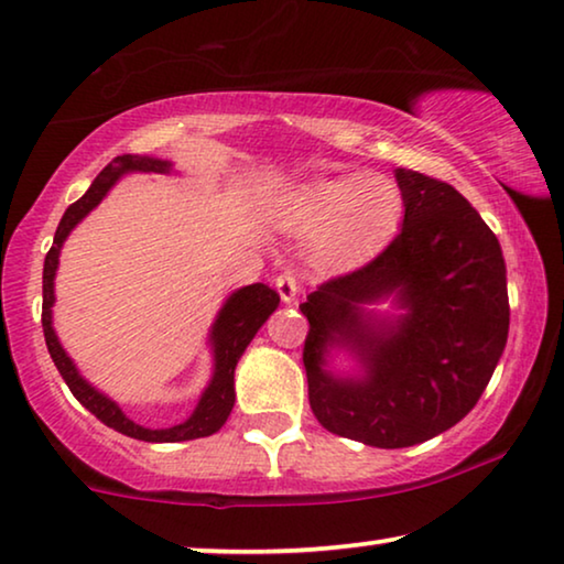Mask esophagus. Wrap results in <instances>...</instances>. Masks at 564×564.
I'll list each match as a JSON object with an SVG mask.
<instances>
[{"mask_svg": "<svg viewBox=\"0 0 564 564\" xmlns=\"http://www.w3.org/2000/svg\"><path fill=\"white\" fill-rule=\"evenodd\" d=\"M275 291L281 293L283 304H293V301H296V296H299V281L293 279L291 273H283V275H279V279H275Z\"/></svg>", "mask_w": 564, "mask_h": 564, "instance_id": "esophagus-1", "label": "esophagus"}]
</instances>
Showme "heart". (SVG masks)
Segmentation results:
<instances>
[{"label":"heart","mask_w":564,"mask_h":564,"mask_svg":"<svg viewBox=\"0 0 564 564\" xmlns=\"http://www.w3.org/2000/svg\"><path fill=\"white\" fill-rule=\"evenodd\" d=\"M402 195L388 176L344 174L308 180L283 189L273 202V220L291 235H318L326 253L355 258L398 228Z\"/></svg>","instance_id":"obj_1"}]
</instances>
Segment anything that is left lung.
<instances>
[{"mask_svg":"<svg viewBox=\"0 0 564 564\" xmlns=\"http://www.w3.org/2000/svg\"><path fill=\"white\" fill-rule=\"evenodd\" d=\"M394 180L405 205L398 238L301 304L311 410L329 433L375 448H408L464 420L509 336L497 235L451 184L413 170ZM382 300L399 314L368 308ZM334 348L350 351L357 373L330 372Z\"/></svg>","mask_w":564,"mask_h":564,"instance_id":"obj_1","label":"left lung"}]
</instances>
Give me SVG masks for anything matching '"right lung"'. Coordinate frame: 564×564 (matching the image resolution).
I'll list each match as a JSON object with an SVG mask.
<instances>
[{
    "label": "right lung",
    "mask_w": 564,
    "mask_h": 564,
    "mask_svg": "<svg viewBox=\"0 0 564 564\" xmlns=\"http://www.w3.org/2000/svg\"><path fill=\"white\" fill-rule=\"evenodd\" d=\"M129 172H154V174H170L172 162H164V159L156 156H139V154H123L116 156L111 164L100 172L94 184H90L86 195L78 202H73L70 207L65 209L61 225H57L53 248L47 250L45 256V268H42V332H45V344L50 357L57 367V372L63 375V380L75 400L80 402L83 408L90 410L100 423L113 427L129 438L147 441V443H180V441H195V438H207L220 431L225 420L232 413L235 405V367H238V359L242 351L248 349V344L253 341L260 326L268 322V316L273 314L281 304V296L273 289H268L265 283H253L242 285V289L232 291L228 299H225L223 308L217 311L213 329H209L207 344L213 349V377H209L205 392L199 394L197 408L192 410V415L180 425L172 427H144L123 413V410L116 405V402L96 390L86 377L78 372V367L67 351L63 349L61 339L53 329V304H55V273L57 263H61V248L67 240V235L73 232L75 225H78L83 217H86L90 209L100 205L116 182L121 180L123 174Z\"/></svg>",
    "instance_id": "add662e5"
}]
</instances>
